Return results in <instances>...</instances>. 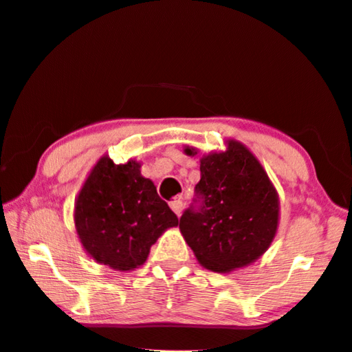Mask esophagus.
I'll list each match as a JSON object with an SVG mask.
<instances>
[{
	"label": "esophagus",
	"instance_id": "1",
	"mask_svg": "<svg viewBox=\"0 0 352 352\" xmlns=\"http://www.w3.org/2000/svg\"><path fill=\"white\" fill-rule=\"evenodd\" d=\"M170 205V210L174 211V213L177 214V216H180L182 214V210H183V202L180 199H175V200H172V202L169 204Z\"/></svg>",
	"mask_w": 352,
	"mask_h": 352
}]
</instances>
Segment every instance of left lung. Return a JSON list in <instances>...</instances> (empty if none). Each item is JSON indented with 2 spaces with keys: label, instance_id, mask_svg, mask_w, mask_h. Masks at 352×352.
<instances>
[{
  "label": "left lung",
  "instance_id": "8db88e82",
  "mask_svg": "<svg viewBox=\"0 0 352 352\" xmlns=\"http://www.w3.org/2000/svg\"><path fill=\"white\" fill-rule=\"evenodd\" d=\"M188 156L196 147L185 146ZM202 197L199 210L180 217V232L200 265L214 272H232L258 260L274 241L280 200L265 167L250 150L235 139L226 150L200 156Z\"/></svg>",
  "mask_w": 352,
  "mask_h": 352
}]
</instances>
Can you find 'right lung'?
I'll list each match as a JSON object with an SVG mask.
<instances>
[{"label": "right lung", "instance_id": "right-lung-1", "mask_svg": "<svg viewBox=\"0 0 352 352\" xmlns=\"http://www.w3.org/2000/svg\"><path fill=\"white\" fill-rule=\"evenodd\" d=\"M76 235L86 254L116 271H133L146 263L167 228L178 226L141 163L116 164L103 155L89 172L75 200Z\"/></svg>", "mask_w": 352, "mask_h": 352}]
</instances>
